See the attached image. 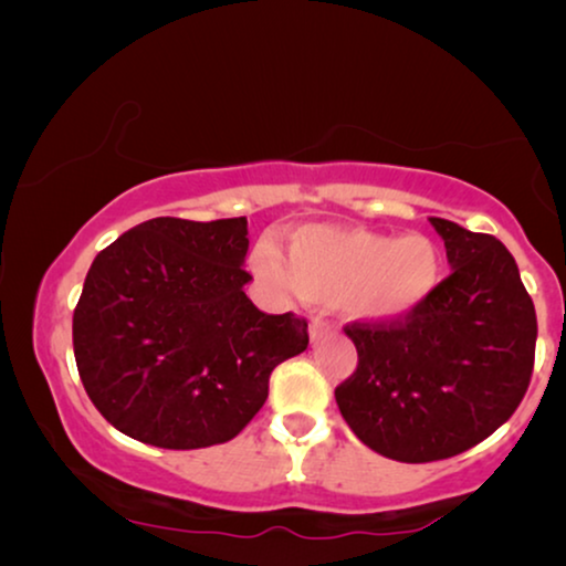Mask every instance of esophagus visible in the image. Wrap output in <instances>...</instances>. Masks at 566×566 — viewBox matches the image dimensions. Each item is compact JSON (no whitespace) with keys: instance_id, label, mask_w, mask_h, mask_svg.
<instances>
[{"instance_id":"1","label":"esophagus","mask_w":566,"mask_h":566,"mask_svg":"<svg viewBox=\"0 0 566 566\" xmlns=\"http://www.w3.org/2000/svg\"><path fill=\"white\" fill-rule=\"evenodd\" d=\"M332 335H337V329L332 327V324H327V322L314 319L312 324H308V337H312V343H314V345L319 343V339H324V337H332Z\"/></svg>"}]
</instances>
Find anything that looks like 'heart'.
<instances>
[{"instance_id":"1","label":"heart","mask_w":566,"mask_h":566,"mask_svg":"<svg viewBox=\"0 0 566 566\" xmlns=\"http://www.w3.org/2000/svg\"><path fill=\"white\" fill-rule=\"evenodd\" d=\"M252 273L275 291L335 304L360 324L389 327L412 319L443 283L446 254L424 231L386 237L345 223H306L285 237V254L262 242Z\"/></svg>"}]
</instances>
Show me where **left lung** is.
Returning a JSON list of instances; mask_svg holds the SVG:
<instances>
[{
	"instance_id": "left-lung-1",
	"label": "left lung",
	"mask_w": 566,
	"mask_h": 566,
	"mask_svg": "<svg viewBox=\"0 0 566 566\" xmlns=\"http://www.w3.org/2000/svg\"><path fill=\"white\" fill-rule=\"evenodd\" d=\"M453 273L422 312L347 327L358 368L335 389L370 451L405 463L451 459L505 424L528 389L536 308L507 247L430 216Z\"/></svg>"
}]
</instances>
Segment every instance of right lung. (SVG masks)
I'll list each match as a JSON object with an SVG mask.
<instances>
[{
	"instance_id": "1",
	"label": "right lung",
	"mask_w": 566,
	"mask_h": 566,
	"mask_svg": "<svg viewBox=\"0 0 566 566\" xmlns=\"http://www.w3.org/2000/svg\"><path fill=\"white\" fill-rule=\"evenodd\" d=\"M247 219L144 221L92 262L74 358L92 405L123 436L190 451L227 443L268 399L306 322L247 298Z\"/></svg>"
}]
</instances>
